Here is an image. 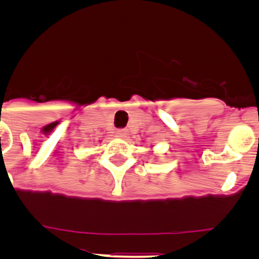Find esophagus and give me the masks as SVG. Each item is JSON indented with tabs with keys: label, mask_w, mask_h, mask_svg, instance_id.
I'll return each instance as SVG.
<instances>
[{
	"label": "esophagus",
	"mask_w": 259,
	"mask_h": 259,
	"mask_svg": "<svg viewBox=\"0 0 259 259\" xmlns=\"http://www.w3.org/2000/svg\"><path fill=\"white\" fill-rule=\"evenodd\" d=\"M115 135L118 137H120V139H125V137L128 136V130H124V128H123V130H118V131L115 132Z\"/></svg>",
	"instance_id": "1"
}]
</instances>
